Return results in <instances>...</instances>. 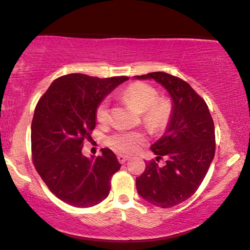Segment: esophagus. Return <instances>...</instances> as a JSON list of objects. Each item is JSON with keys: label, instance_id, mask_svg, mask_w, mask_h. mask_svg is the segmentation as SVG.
I'll list each match as a JSON object with an SVG mask.
<instances>
[{"label": "esophagus", "instance_id": "34e87169", "mask_svg": "<svg viewBox=\"0 0 250 250\" xmlns=\"http://www.w3.org/2000/svg\"><path fill=\"white\" fill-rule=\"evenodd\" d=\"M128 159H129V157L126 156V155H122V154H119V155H118V160H119V162H120L121 164L125 163V162L128 161Z\"/></svg>", "mask_w": 250, "mask_h": 250}]
</instances>
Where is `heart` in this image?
I'll use <instances>...</instances> for the list:
<instances>
[{"mask_svg":"<svg viewBox=\"0 0 250 250\" xmlns=\"http://www.w3.org/2000/svg\"><path fill=\"white\" fill-rule=\"evenodd\" d=\"M121 96L142 112L143 124L152 131H160L167 125L171 114L170 102L165 98H157V91L148 83H133L122 91ZM96 119L105 125L110 119V103L104 100L98 105ZM145 142L142 131H119L108 138V145L117 152L132 153Z\"/></svg>","mask_w":250,"mask_h":250,"instance_id":"1","label":"heart"}]
</instances>
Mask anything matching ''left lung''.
<instances>
[{"label": "left lung", "mask_w": 250, "mask_h": 250, "mask_svg": "<svg viewBox=\"0 0 250 250\" xmlns=\"http://www.w3.org/2000/svg\"><path fill=\"white\" fill-rule=\"evenodd\" d=\"M155 80L170 95L171 114L163 136L150 146L155 160L166 159L160 167L155 161L136 178L139 196L161 208L180 204L195 194L208 171L215 154L213 119L205 101L180 78L165 72L135 76Z\"/></svg>", "instance_id": "obj_1"}]
</instances>
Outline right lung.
<instances>
[{
  "label": "right lung",
  "instance_id": "obj_1",
  "mask_svg": "<svg viewBox=\"0 0 250 250\" xmlns=\"http://www.w3.org/2000/svg\"><path fill=\"white\" fill-rule=\"evenodd\" d=\"M128 79L62 76L37 103L31 122L35 167L48 189L69 205L91 207L110 194L112 175L121 167L115 154L103 148L95 159L82 148L96 125L98 105Z\"/></svg>",
  "mask_w": 250,
  "mask_h": 250
}]
</instances>
